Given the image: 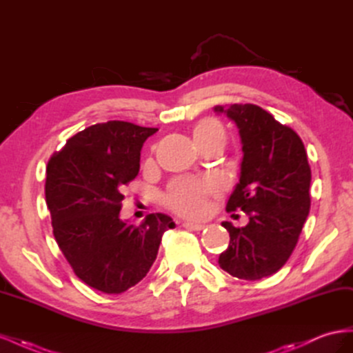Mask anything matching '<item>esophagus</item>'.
<instances>
[{"mask_svg": "<svg viewBox=\"0 0 353 353\" xmlns=\"http://www.w3.org/2000/svg\"><path fill=\"white\" fill-rule=\"evenodd\" d=\"M183 227L187 230H191V231H201L206 228L205 223H194V222H184Z\"/></svg>", "mask_w": 353, "mask_h": 353, "instance_id": "1", "label": "esophagus"}]
</instances>
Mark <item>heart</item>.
Wrapping results in <instances>:
<instances>
[{
    "label": "heart",
    "mask_w": 353,
    "mask_h": 353,
    "mask_svg": "<svg viewBox=\"0 0 353 353\" xmlns=\"http://www.w3.org/2000/svg\"><path fill=\"white\" fill-rule=\"evenodd\" d=\"M194 141L199 147L213 143H225V131L219 121L206 117L193 128ZM218 185L212 179L183 176L170 183L165 203L169 209L184 216H200L206 210V200L215 194Z\"/></svg>",
    "instance_id": "1"
}]
</instances>
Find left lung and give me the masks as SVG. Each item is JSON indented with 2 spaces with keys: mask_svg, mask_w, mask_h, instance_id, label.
I'll list each match as a JSON object with an SVG mask.
<instances>
[{
  "mask_svg": "<svg viewBox=\"0 0 353 353\" xmlns=\"http://www.w3.org/2000/svg\"><path fill=\"white\" fill-rule=\"evenodd\" d=\"M237 125L243 160L227 210L245 212L249 222L230 232L219 266L240 280H261L279 271L293 253L311 208V168L305 145L292 128L254 104L215 105Z\"/></svg>",
  "mask_w": 353,
  "mask_h": 353,
  "instance_id": "left-lung-1",
  "label": "left lung"
}]
</instances>
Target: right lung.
<instances>
[{
	"instance_id": "add662e5",
	"label": "right lung",
	"mask_w": 353,
	"mask_h": 353,
	"mask_svg": "<svg viewBox=\"0 0 353 353\" xmlns=\"http://www.w3.org/2000/svg\"><path fill=\"white\" fill-rule=\"evenodd\" d=\"M156 131L123 121L95 123L48 160L52 234L78 279L103 293L119 294L140 283L163 232L175 227L165 213L147 215L141 225L121 219L122 190L138 175L141 147Z\"/></svg>"
}]
</instances>
